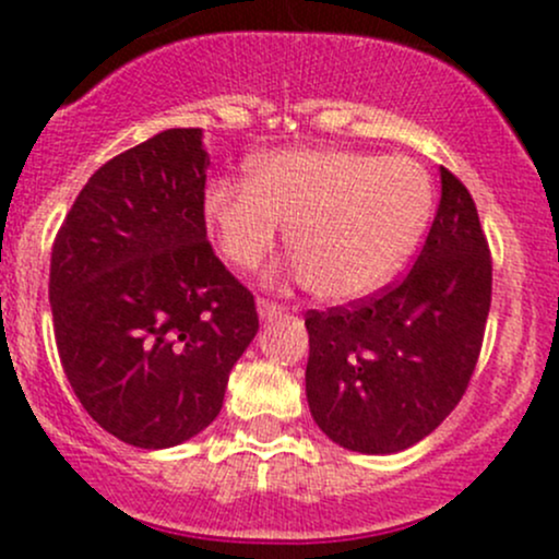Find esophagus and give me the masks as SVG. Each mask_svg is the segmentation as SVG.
Masks as SVG:
<instances>
[{
  "label": "esophagus",
  "mask_w": 559,
  "mask_h": 559,
  "mask_svg": "<svg viewBox=\"0 0 559 559\" xmlns=\"http://www.w3.org/2000/svg\"><path fill=\"white\" fill-rule=\"evenodd\" d=\"M257 311H259V316H262V319H273V316H281L286 311L284 306H278V302H273V300H264V297H259L257 300Z\"/></svg>",
  "instance_id": "esophagus-1"
}]
</instances>
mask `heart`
Segmentation results:
<instances>
[{
    "instance_id": "1",
    "label": "heart",
    "mask_w": 559,
    "mask_h": 559,
    "mask_svg": "<svg viewBox=\"0 0 559 559\" xmlns=\"http://www.w3.org/2000/svg\"><path fill=\"white\" fill-rule=\"evenodd\" d=\"M432 180L411 156L346 148H289L253 162L248 180L205 189L218 251L253 270L289 224L297 275L330 302L368 297L414 251L432 216Z\"/></svg>"
}]
</instances>
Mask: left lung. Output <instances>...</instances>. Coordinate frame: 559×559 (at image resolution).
I'll use <instances>...</instances> for the list:
<instances>
[{
  "mask_svg": "<svg viewBox=\"0 0 559 559\" xmlns=\"http://www.w3.org/2000/svg\"><path fill=\"white\" fill-rule=\"evenodd\" d=\"M492 302L476 202L441 167V205L414 267L368 300L308 311L311 416L348 452L394 454L430 436L465 394Z\"/></svg>",
  "mask_w": 559,
  "mask_h": 559,
  "instance_id": "obj_1",
  "label": "left lung"
}]
</instances>
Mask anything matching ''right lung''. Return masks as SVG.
Instances as JSON below:
<instances>
[{
	"label": "right lung",
	"mask_w": 559,
	"mask_h": 559,
	"mask_svg": "<svg viewBox=\"0 0 559 559\" xmlns=\"http://www.w3.org/2000/svg\"><path fill=\"white\" fill-rule=\"evenodd\" d=\"M207 165L202 129L154 134L88 178L53 240L61 368L88 416L129 447L205 430L259 330L253 295L207 243Z\"/></svg>",
	"instance_id": "1"
}]
</instances>
